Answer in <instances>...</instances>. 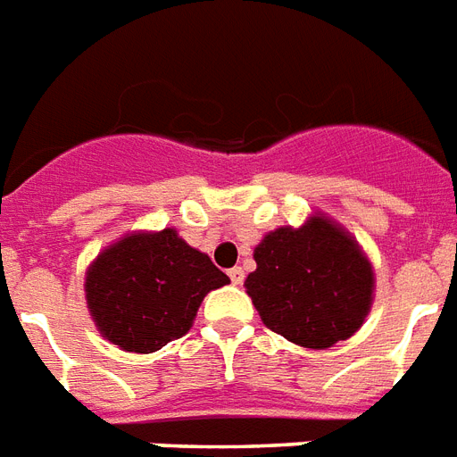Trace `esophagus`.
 <instances>
[{
    "label": "esophagus",
    "instance_id": "34e87169",
    "mask_svg": "<svg viewBox=\"0 0 457 457\" xmlns=\"http://www.w3.org/2000/svg\"><path fill=\"white\" fill-rule=\"evenodd\" d=\"M228 275H229V280H232V285H242L244 283V270L239 266L232 268Z\"/></svg>",
    "mask_w": 457,
    "mask_h": 457
}]
</instances>
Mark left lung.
Wrapping results in <instances>:
<instances>
[{
  "mask_svg": "<svg viewBox=\"0 0 457 457\" xmlns=\"http://www.w3.org/2000/svg\"><path fill=\"white\" fill-rule=\"evenodd\" d=\"M253 261L246 295L266 328L290 343L326 350L354 336L367 319L374 268L354 237L326 215L268 232Z\"/></svg>",
  "mask_w": 457,
  "mask_h": 457,
  "instance_id": "left-lung-1",
  "label": "left lung"
}]
</instances>
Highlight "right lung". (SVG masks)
I'll return each instance as SVG.
<instances>
[{
  "label": "right lung",
  "mask_w": 457,
  "mask_h": 457,
  "mask_svg": "<svg viewBox=\"0 0 457 457\" xmlns=\"http://www.w3.org/2000/svg\"><path fill=\"white\" fill-rule=\"evenodd\" d=\"M228 283L213 261L167 228L110 244L86 273V302L103 337L148 354L182 337L205 295Z\"/></svg>",
  "instance_id": "add662e5"
}]
</instances>
